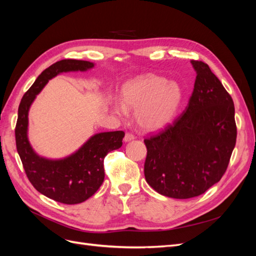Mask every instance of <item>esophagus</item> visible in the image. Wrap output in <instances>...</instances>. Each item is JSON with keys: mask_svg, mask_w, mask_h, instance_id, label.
I'll use <instances>...</instances> for the list:
<instances>
[{"mask_svg": "<svg viewBox=\"0 0 256 256\" xmlns=\"http://www.w3.org/2000/svg\"><path fill=\"white\" fill-rule=\"evenodd\" d=\"M132 140H134V134H130V132H127L125 134V138H124V141H125V142H130V141H132Z\"/></svg>", "mask_w": 256, "mask_h": 256, "instance_id": "1", "label": "esophagus"}]
</instances>
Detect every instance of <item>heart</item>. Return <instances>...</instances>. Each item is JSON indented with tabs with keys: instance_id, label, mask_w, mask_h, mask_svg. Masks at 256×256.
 I'll use <instances>...</instances> for the list:
<instances>
[{
	"instance_id": "obj_1",
	"label": "heart",
	"mask_w": 256,
	"mask_h": 256,
	"mask_svg": "<svg viewBox=\"0 0 256 256\" xmlns=\"http://www.w3.org/2000/svg\"><path fill=\"white\" fill-rule=\"evenodd\" d=\"M182 90L176 82L148 74L129 81L122 88V102H115L114 112L120 118L136 109L138 125L147 131L164 128L170 122L182 102Z\"/></svg>"
}]
</instances>
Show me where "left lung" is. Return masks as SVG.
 I'll list each match as a JSON object with an SVG mask.
<instances>
[{
    "label": "left lung",
    "instance_id": "left-lung-1",
    "mask_svg": "<svg viewBox=\"0 0 256 256\" xmlns=\"http://www.w3.org/2000/svg\"><path fill=\"white\" fill-rule=\"evenodd\" d=\"M186 110L159 134L144 140L145 180L160 194L190 198L203 194L226 173L236 144L233 99L202 60Z\"/></svg>",
    "mask_w": 256,
    "mask_h": 256
}]
</instances>
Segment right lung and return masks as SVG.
I'll use <instances>...</instances> for the list:
<instances>
[{"mask_svg": "<svg viewBox=\"0 0 256 256\" xmlns=\"http://www.w3.org/2000/svg\"><path fill=\"white\" fill-rule=\"evenodd\" d=\"M94 67L88 60H62L38 76L30 90L23 95L18 109L14 129L17 152L23 168L33 187L42 194L63 204H79L90 198L104 180V160L122 145L124 131L100 132L90 138L70 156L52 160L38 156L28 138V110L36 95L54 76L68 72H86Z\"/></svg>", "mask_w": 256, "mask_h": 256, "instance_id": "add662e5", "label": "right lung"}]
</instances>
